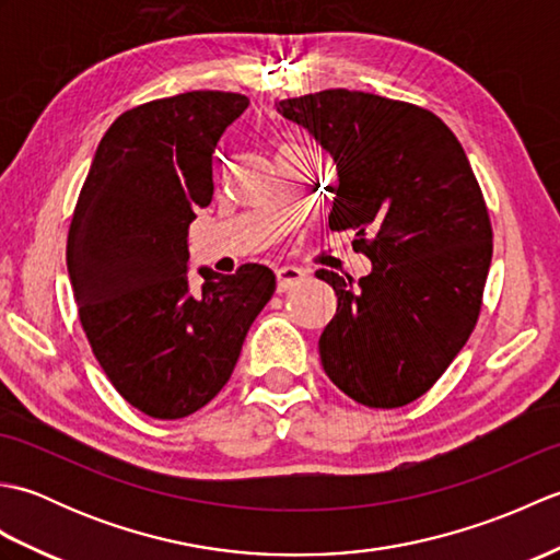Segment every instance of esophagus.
<instances>
[{
  "mask_svg": "<svg viewBox=\"0 0 560 560\" xmlns=\"http://www.w3.org/2000/svg\"><path fill=\"white\" fill-rule=\"evenodd\" d=\"M305 279V271L299 267H281L277 269V291L287 293L291 289L299 287V283Z\"/></svg>",
  "mask_w": 560,
  "mask_h": 560,
  "instance_id": "esophagus-1",
  "label": "esophagus"
}]
</instances>
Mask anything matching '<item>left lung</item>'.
Segmentation results:
<instances>
[{
	"instance_id": "obj_1",
	"label": "left lung",
	"mask_w": 560,
	"mask_h": 560,
	"mask_svg": "<svg viewBox=\"0 0 560 560\" xmlns=\"http://www.w3.org/2000/svg\"><path fill=\"white\" fill-rule=\"evenodd\" d=\"M337 163L331 231H355L368 277L319 269L337 315L319 359L343 395L371 409L419 399L477 327L493 229L477 175L431 110L375 93L329 89L279 101Z\"/></svg>"
}]
</instances>
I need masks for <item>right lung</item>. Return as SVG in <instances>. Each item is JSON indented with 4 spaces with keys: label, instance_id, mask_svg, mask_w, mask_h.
Segmentation results:
<instances>
[{
    "label": "right lung",
    "instance_id": "obj_1",
    "mask_svg": "<svg viewBox=\"0 0 560 560\" xmlns=\"http://www.w3.org/2000/svg\"><path fill=\"white\" fill-rule=\"evenodd\" d=\"M247 105L243 93L187 91L122 113L71 213L81 327L113 387L151 419H185L219 395L277 291L261 265L201 269V293L187 281L189 223L211 205L213 153Z\"/></svg>",
    "mask_w": 560,
    "mask_h": 560
}]
</instances>
